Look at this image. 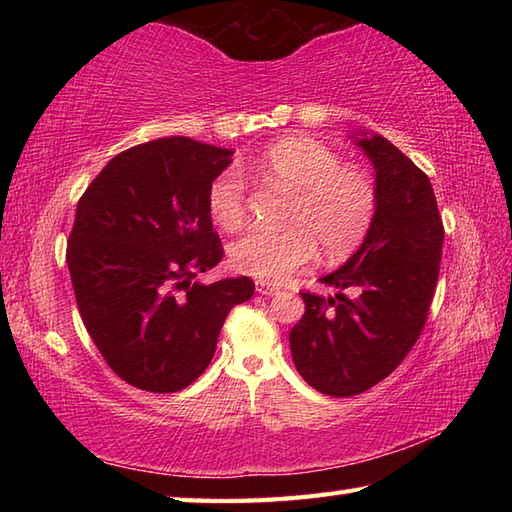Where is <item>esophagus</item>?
<instances>
[{
	"instance_id": "1",
	"label": "esophagus",
	"mask_w": 512,
	"mask_h": 512,
	"mask_svg": "<svg viewBox=\"0 0 512 512\" xmlns=\"http://www.w3.org/2000/svg\"><path fill=\"white\" fill-rule=\"evenodd\" d=\"M255 290L259 292V295H264V297L277 295V292H279V288H277V286H273V284H266V281H257V284H255Z\"/></svg>"
}]
</instances>
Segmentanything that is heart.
Instances as JSON below:
<instances>
[{
    "mask_svg": "<svg viewBox=\"0 0 512 512\" xmlns=\"http://www.w3.org/2000/svg\"><path fill=\"white\" fill-rule=\"evenodd\" d=\"M250 171L259 182L290 193L281 217L284 231H255L231 246L237 273L266 284H281L321 250L336 262L363 244L374 224L378 191L369 173L343 165L330 147L308 138H284L270 145ZM206 206L213 220L235 231L246 217V182L242 171L226 167L211 180Z\"/></svg>",
    "mask_w": 512,
    "mask_h": 512,
    "instance_id": "b5f03b06",
    "label": "heart"
}]
</instances>
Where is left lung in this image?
Masks as SVG:
<instances>
[{
  "mask_svg": "<svg viewBox=\"0 0 512 512\" xmlns=\"http://www.w3.org/2000/svg\"><path fill=\"white\" fill-rule=\"evenodd\" d=\"M352 138L376 171L374 224L356 253L321 277L341 292H301L306 312L290 330L297 372L336 398L374 387L409 354L427 321L444 242L429 178L380 134Z\"/></svg>",
  "mask_w": 512,
  "mask_h": 512,
  "instance_id": "8db88e82",
  "label": "left lung"
}]
</instances>
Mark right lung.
<instances>
[{
	"mask_svg": "<svg viewBox=\"0 0 512 512\" xmlns=\"http://www.w3.org/2000/svg\"><path fill=\"white\" fill-rule=\"evenodd\" d=\"M235 151L171 136L114 156L76 204L68 268L76 306L114 372L138 389L189 387L253 279L195 281L222 262L206 191Z\"/></svg>",
	"mask_w": 512,
	"mask_h": 512,
	"instance_id": "1",
	"label": "right lung"
}]
</instances>
